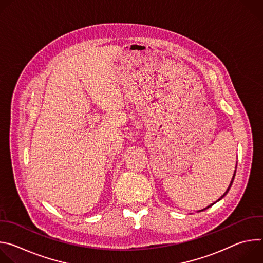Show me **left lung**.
Segmentation results:
<instances>
[{
  "label": "left lung",
  "instance_id": "left-lung-1",
  "mask_svg": "<svg viewBox=\"0 0 263 263\" xmlns=\"http://www.w3.org/2000/svg\"><path fill=\"white\" fill-rule=\"evenodd\" d=\"M235 173H236V171H234V175H233V178H232V180H231V183H230V185H229V187H228V189H227V191H226V193H224L222 196H221V198L220 199H222L224 196H226L227 194H228V192L230 191V189H231V186H232V183H233V180H234V178H235ZM220 199H218V201L220 200ZM214 204V203H213ZM213 204H211V205H209L207 208H209V207H211ZM207 208H205V209H207ZM205 209H203V210H205ZM203 210H201V211H203Z\"/></svg>",
  "mask_w": 263,
  "mask_h": 263
}]
</instances>
